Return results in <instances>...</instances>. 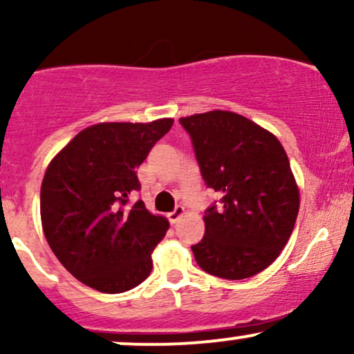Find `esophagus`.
<instances>
[{"label": "esophagus", "instance_id": "34e87169", "mask_svg": "<svg viewBox=\"0 0 354 354\" xmlns=\"http://www.w3.org/2000/svg\"><path fill=\"white\" fill-rule=\"evenodd\" d=\"M185 213H186L185 206L178 205V206H176V208H174V209L171 211V213H169V214H168V219H169V221H171V223H173V225H174V223H178V221H180V218H181V216H183V214H185Z\"/></svg>", "mask_w": 354, "mask_h": 354}]
</instances>
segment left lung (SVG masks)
Returning a JSON list of instances; mask_svg holds the SVG:
<instances>
[{"label":"left lung","mask_w":354,"mask_h":354,"mask_svg":"<svg viewBox=\"0 0 354 354\" xmlns=\"http://www.w3.org/2000/svg\"><path fill=\"white\" fill-rule=\"evenodd\" d=\"M208 188L205 236L191 246L198 266L225 279L266 270L293 233L299 191L278 138L248 118L208 111L180 118Z\"/></svg>","instance_id":"1"}]
</instances>
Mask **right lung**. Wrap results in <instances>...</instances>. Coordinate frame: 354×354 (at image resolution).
I'll use <instances>...</instances> for the list:
<instances>
[{
  "instance_id": "1",
  "label": "right lung",
  "mask_w": 354,
  "mask_h": 354,
  "mask_svg": "<svg viewBox=\"0 0 354 354\" xmlns=\"http://www.w3.org/2000/svg\"><path fill=\"white\" fill-rule=\"evenodd\" d=\"M171 118L151 123H100L83 129L53 158L39 196L46 241L59 263L101 293H124L151 273V253L169 228L129 196L136 169Z\"/></svg>"
}]
</instances>
